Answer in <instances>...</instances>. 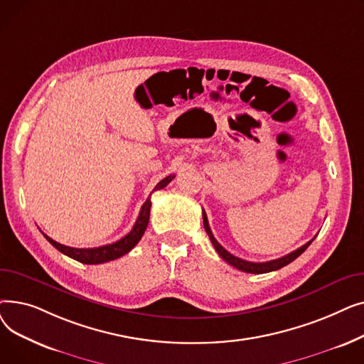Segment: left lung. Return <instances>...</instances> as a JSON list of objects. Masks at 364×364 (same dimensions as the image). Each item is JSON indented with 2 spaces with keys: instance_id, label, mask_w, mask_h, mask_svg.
Instances as JSON below:
<instances>
[{
  "instance_id": "left-lung-1",
  "label": "left lung",
  "mask_w": 364,
  "mask_h": 364,
  "mask_svg": "<svg viewBox=\"0 0 364 364\" xmlns=\"http://www.w3.org/2000/svg\"><path fill=\"white\" fill-rule=\"evenodd\" d=\"M203 225H205V230H206L209 239H211V242H213V245H214V247H215V251L218 252V255H220L225 262L233 265L235 269H237V270H240V272H245V273H252V274L270 273V272H274V270L282 269V267L288 265L289 262H292L294 259H296V258L311 245V242L314 240V239H311L310 242H307L305 245H302L301 247H298L296 251H294V252H291V254H288V255H284V257H282V258H277V259H273V261H267V262H251V261H245V259H242V258H237V257L232 255L230 252L225 251L224 247L217 242V239L214 237V235H213V232H211V228H209V224H208V218H206L205 211H203Z\"/></svg>"
}]
</instances>
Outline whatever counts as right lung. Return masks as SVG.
<instances>
[{
  "mask_svg": "<svg viewBox=\"0 0 364 364\" xmlns=\"http://www.w3.org/2000/svg\"><path fill=\"white\" fill-rule=\"evenodd\" d=\"M174 177L176 176H168L164 180H161L156 184V187L153 188V192H155V190H161V188L166 187ZM150 206H151V202H150V198H147V200L143 203V206L140 209L139 218H137L136 224H134L132 230L127 236L119 239L118 242L110 243V245H105V246H99V247H90V250H78V247L65 246L59 242L53 240L47 235H44V233L43 235L55 247L57 251H60L62 254H65V255H68V257H70L76 261H80L82 264H103V262L113 261V259H117V258L128 254L132 250V247L140 242L141 236L146 232V227L149 224Z\"/></svg>",
  "mask_w": 364,
  "mask_h": 364,
  "instance_id": "obj_1",
  "label": "right lung"
}]
</instances>
